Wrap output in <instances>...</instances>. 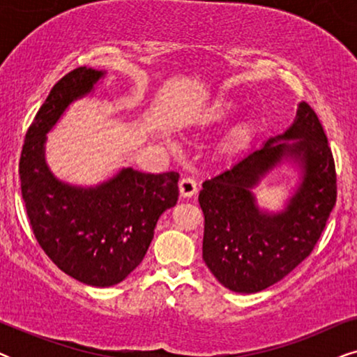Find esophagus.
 <instances>
[{
  "label": "esophagus",
  "mask_w": 357,
  "mask_h": 357,
  "mask_svg": "<svg viewBox=\"0 0 357 357\" xmlns=\"http://www.w3.org/2000/svg\"><path fill=\"white\" fill-rule=\"evenodd\" d=\"M197 182H195L193 178L190 177H185L180 180L178 183V192H180V197L182 198H192L195 193H197Z\"/></svg>",
  "instance_id": "1"
}]
</instances>
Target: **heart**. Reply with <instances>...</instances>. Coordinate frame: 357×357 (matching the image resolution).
Returning a JSON list of instances; mask_svg holds the SVG:
<instances>
[{"mask_svg": "<svg viewBox=\"0 0 357 357\" xmlns=\"http://www.w3.org/2000/svg\"><path fill=\"white\" fill-rule=\"evenodd\" d=\"M236 110V102L226 97H218L209 104L203 112L204 123H219V121L226 120L232 112ZM257 133V120L250 115L242 116L236 123L231 126L227 131L226 138H224L222 149L224 153L234 154L241 153L252 143L253 136Z\"/></svg>", "mask_w": 357, "mask_h": 357, "instance_id": "obj_1", "label": "heart"}]
</instances>
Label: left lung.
<instances>
[{"mask_svg": "<svg viewBox=\"0 0 357 357\" xmlns=\"http://www.w3.org/2000/svg\"><path fill=\"white\" fill-rule=\"evenodd\" d=\"M287 167L288 195L273 212L255 190ZM203 260L224 287L253 294L281 281L314 250L336 203L328 139L315 112L299 102L292 123L260 149L203 183Z\"/></svg>", "mask_w": 357, "mask_h": 357, "instance_id": "8db88e82", "label": "left lung"}]
</instances>
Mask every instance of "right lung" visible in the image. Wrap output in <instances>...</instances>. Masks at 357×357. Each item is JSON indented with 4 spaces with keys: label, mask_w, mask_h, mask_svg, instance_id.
<instances>
[{
    "label": "right lung",
    "mask_w": 357,
    "mask_h": 357,
    "mask_svg": "<svg viewBox=\"0 0 357 357\" xmlns=\"http://www.w3.org/2000/svg\"><path fill=\"white\" fill-rule=\"evenodd\" d=\"M105 76L84 66L58 81L27 131L19 162L37 242L61 271L96 287L119 284L143 261L160 214L177 204L180 178L121 167L96 185H76L52 172L47 135L75 102L94 96Z\"/></svg>",
    "instance_id": "add662e5"
}]
</instances>
